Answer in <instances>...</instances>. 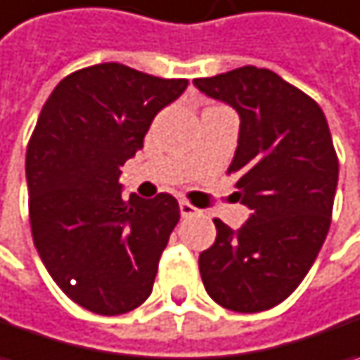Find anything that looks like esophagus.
<instances>
[{"label":"esophagus","instance_id":"obj_1","mask_svg":"<svg viewBox=\"0 0 360 360\" xmlns=\"http://www.w3.org/2000/svg\"><path fill=\"white\" fill-rule=\"evenodd\" d=\"M180 214L186 219V217H194V214H200V210L196 207H192L190 202H186V200H180Z\"/></svg>","mask_w":360,"mask_h":360}]
</instances>
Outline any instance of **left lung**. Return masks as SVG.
Returning a JSON list of instances; mask_svg holds the SVG:
<instances>
[{"instance_id": "8db88e82", "label": "left lung", "mask_w": 360, "mask_h": 360, "mask_svg": "<svg viewBox=\"0 0 360 360\" xmlns=\"http://www.w3.org/2000/svg\"><path fill=\"white\" fill-rule=\"evenodd\" d=\"M194 86L239 113L229 174L251 210L237 231L214 219L200 278L226 310H269L306 278L330 229L338 158L328 123L314 99L267 68L241 66Z\"/></svg>"}]
</instances>
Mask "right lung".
<instances>
[{
	"label": "right lung",
	"mask_w": 360,
	"mask_h": 360,
	"mask_svg": "<svg viewBox=\"0 0 360 360\" xmlns=\"http://www.w3.org/2000/svg\"><path fill=\"white\" fill-rule=\"evenodd\" d=\"M188 86L119 63L56 84L26 152L30 225L38 255L66 296L101 316L152 294L160 255L180 221L172 194L121 198V166L143 148L153 117Z\"/></svg>",
	"instance_id": "right-lung-1"
}]
</instances>
